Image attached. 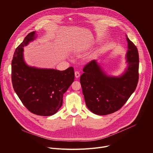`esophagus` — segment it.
Masks as SVG:
<instances>
[{
  "label": "esophagus",
  "instance_id": "1",
  "mask_svg": "<svg viewBox=\"0 0 153 153\" xmlns=\"http://www.w3.org/2000/svg\"><path fill=\"white\" fill-rule=\"evenodd\" d=\"M74 74H75V77H76V78H79V77H80V73H79V71H75V73H74Z\"/></svg>",
  "mask_w": 153,
  "mask_h": 153
}]
</instances>
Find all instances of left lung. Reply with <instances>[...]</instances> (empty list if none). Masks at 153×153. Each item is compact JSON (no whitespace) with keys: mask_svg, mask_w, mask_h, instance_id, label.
<instances>
[{"mask_svg":"<svg viewBox=\"0 0 153 153\" xmlns=\"http://www.w3.org/2000/svg\"><path fill=\"white\" fill-rule=\"evenodd\" d=\"M128 67L119 77L108 76L95 60L86 64L80 78L86 105L93 113H113L126 102L135 91L139 80V53L127 37Z\"/></svg>","mask_w":153,"mask_h":153,"instance_id":"left-lung-1","label":"left lung"}]
</instances>
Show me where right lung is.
Listing matches in <instances>:
<instances>
[{"instance_id": "obj_1", "label": "right lung", "mask_w": 153, "mask_h": 153, "mask_svg": "<svg viewBox=\"0 0 153 153\" xmlns=\"http://www.w3.org/2000/svg\"><path fill=\"white\" fill-rule=\"evenodd\" d=\"M34 39L35 31H33L15 50L11 62L13 86L30 112L39 116H52L62 106L63 94L74 82V71L72 67L59 71L28 66L24 60L23 47Z\"/></svg>"}]
</instances>
